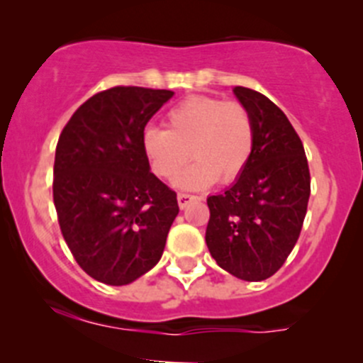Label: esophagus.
Returning <instances> with one entry per match:
<instances>
[{
    "label": "esophagus",
    "instance_id": "34e87169",
    "mask_svg": "<svg viewBox=\"0 0 363 363\" xmlns=\"http://www.w3.org/2000/svg\"><path fill=\"white\" fill-rule=\"evenodd\" d=\"M193 200H199V196L188 195V193H179V195H177V203H179V207H181V208L188 207V205L191 203Z\"/></svg>",
    "mask_w": 363,
    "mask_h": 363
}]
</instances>
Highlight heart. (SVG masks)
<instances>
[{"label":"heart","mask_w":363,"mask_h":363,"mask_svg":"<svg viewBox=\"0 0 363 363\" xmlns=\"http://www.w3.org/2000/svg\"><path fill=\"white\" fill-rule=\"evenodd\" d=\"M252 147L255 123L246 105L216 96L186 98L168 111L164 130L149 128L142 135L145 158L161 181H175L189 158H196L179 181L184 188L237 181Z\"/></svg>","instance_id":"obj_1"}]
</instances>
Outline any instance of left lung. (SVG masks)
Returning a JSON list of instances; mask_svg holds the SVG:
<instances>
[{"label": "left lung", "instance_id": "1", "mask_svg": "<svg viewBox=\"0 0 363 363\" xmlns=\"http://www.w3.org/2000/svg\"><path fill=\"white\" fill-rule=\"evenodd\" d=\"M255 123V147L235 184L208 196L205 242L221 269L263 281L283 267L298 240L311 195L306 151L284 112L265 94L233 89Z\"/></svg>", "mask_w": 363, "mask_h": 363}]
</instances>
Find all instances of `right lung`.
Listing matches in <instances>:
<instances>
[{
    "label": "right lung",
    "mask_w": 363,
    "mask_h": 363,
    "mask_svg": "<svg viewBox=\"0 0 363 363\" xmlns=\"http://www.w3.org/2000/svg\"><path fill=\"white\" fill-rule=\"evenodd\" d=\"M174 96L116 86L84 101L60 135L52 195L61 233L80 269L123 286L160 262L179 214L177 195L151 172L145 124Z\"/></svg>",
    "instance_id": "right-lung-1"
}]
</instances>
